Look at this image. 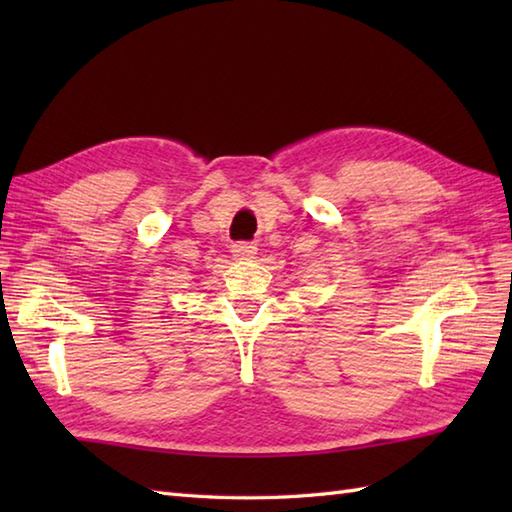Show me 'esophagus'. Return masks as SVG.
Segmentation results:
<instances>
[{
	"label": "esophagus",
	"mask_w": 512,
	"mask_h": 512,
	"mask_svg": "<svg viewBox=\"0 0 512 512\" xmlns=\"http://www.w3.org/2000/svg\"><path fill=\"white\" fill-rule=\"evenodd\" d=\"M231 248H233L231 253L235 259H253L257 255V246L248 244V242H237Z\"/></svg>",
	"instance_id": "34e87169"
}]
</instances>
